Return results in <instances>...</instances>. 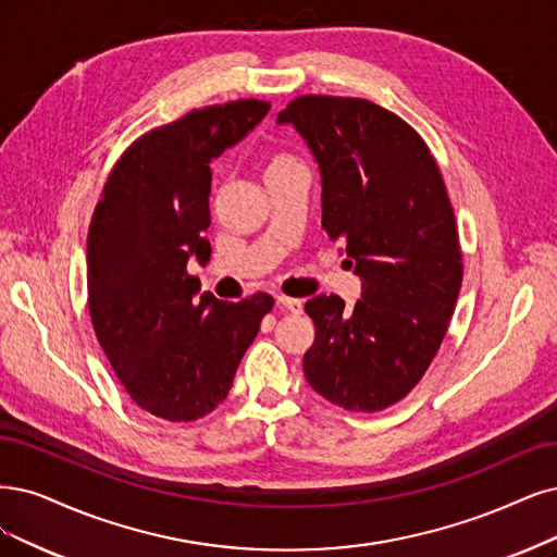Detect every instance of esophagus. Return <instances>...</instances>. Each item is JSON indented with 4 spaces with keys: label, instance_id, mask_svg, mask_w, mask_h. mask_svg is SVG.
Segmentation results:
<instances>
[{
    "label": "esophagus",
    "instance_id": "1",
    "mask_svg": "<svg viewBox=\"0 0 557 557\" xmlns=\"http://www.w3.org/2000/svg\"><path fill=\"white\" fill-rule=\"evenodd\" d=\"M277 305L282 307V310L292 312V314H300L302 312V300L300 298H289V296H277Z\"/></svg>",
    "mask_w": 557,
    "mask_h": 557
}]
</instances>
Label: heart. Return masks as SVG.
<instances>
[{"label":"heart","instance_id":"obj_1","mask_svg":"<svg viewBox=\"0 0 557 557\" xmlns=\"http://www.w3.org/2000/svg\"><path fill=\"white\" fill-rule=\"evenodd\" d=\"M294 164H298V160H296L294 156L284 153V151H273V153H268V156L263 158V172H265V176H268V174L282 172V170H286V168H294Z\"/></svg>","mask_w":557,"mask_h":557}]
</instances>
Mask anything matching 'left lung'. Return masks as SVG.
Listing matches in <instances>:
<instances>
[{"mask_svg": "<svg viewBox=\"0 0 557 557\" xmlns=\"http://www.w3.org/2000/svg\"><path fill=\"white\" fill-rule=\"evenodd\" d=\"M294 123L321 170V226L346 247L362 298L307 300L317 337L305 379L344 410L401 401L436 358L463 280L455 211L438 162L408 123L376 102L298 96Z\"/></svg>", "mask_w": 557, "mask_h": 557, "instance_id": "1", "label": "left lung"}]
</instances>
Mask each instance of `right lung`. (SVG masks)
Here are the masks:
<instances>
[{"label":"right lung","mask_w":557,"mask_h":557,"mask_svg":"<svg viewBox=\"0 0 557 557\" xmlns=\"http://www.w3.org/2000/svg\"><path fill=\"white\" fill-rule=\"evenodd\" d=\"M271 110L240 98L199 108L137 137L121 153L87 236V300L98 344L147 413L193 422L230 395L236 369L273 310V296L238 302L199 292L190 257L211 243V160Z\"/></svg>","instance_id":"1"}]
</instances>
